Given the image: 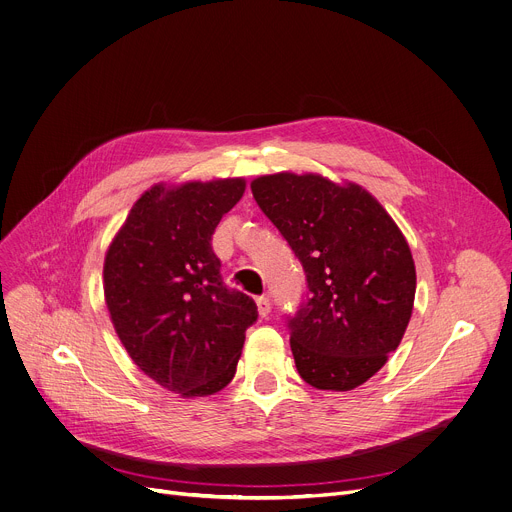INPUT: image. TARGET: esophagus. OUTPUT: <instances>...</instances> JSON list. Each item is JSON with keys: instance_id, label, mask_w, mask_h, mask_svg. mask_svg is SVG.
Masks as SVG:
<instances>
[{"instance_id": "esophagus-1", "label": "esophagus", "mask_w": 512, "mask_h": 512, "mask_svg": "<svg viewBox=\"0 0 512 512\" xmlns=\"http://www.w3.org/2000/svg\"><path fill=\"white\" fill-rule=\"evenodd\" d=\"M257 311H259L261 317H267V315L271 313V302H269V298H265V296H259V298H257Z\"/></svg>"}]
</instances>
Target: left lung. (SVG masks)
Returning a JSON list of instances; mask_svg holds the SVG:
<instances>
[{
  "instance_id": "obj_1",
  "label": "left lung",
  "mask_w": 512,
  "mask_h": 512,
  "mask_svg": "<svg viewBox=\"0 0 512 512\" xmlns=\"http://www.w3.org/2000/svg\"><path fill=\"white\" fill-rule=\"evenodd\" d=\"M261 212L306 276V300L288 317L300 377L350 391L379 372L410 323L416 267L405 236L356 183L278 173L251 183Z\"/></svg>"
}]
</instances>
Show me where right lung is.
Returning a JSON list of instances; mask_svg holds the SVG:
<instances>
[{
    "label": "right lung",
    "mask_w": 512,
    "mask_h": 512,
    "mask_svg": "<svg viewBox=\"0 0 512 512\" xmlns=\"http://www.w3.org/2000/svg\"><path fill=\"white\" fill-rule=\"evenodd\" d=\"M245 193V179L154 185L133 208L105 257V300L131 360L183 397L224 389L245 331L251 296L228 288L212 234Z\"/></svg>",
    "instance_id": "1"
}]
</instances>
